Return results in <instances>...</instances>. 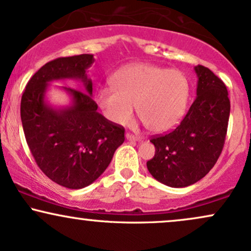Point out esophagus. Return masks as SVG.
Returning a JSON list of instances; mask_svg holds the SVG:
<instances>
[{
    "label": "esophagus",
    "mask_w": 251,
    "mask_h": 251,
    "mask_svg": "<svg viewBox=\"0 0 251 251\" xmlns=\"http://www.w3.org/2000/svg\"><path fill=\"white\" fill-rule=\"evenodd\" d=\"M126 139L129 140V142H140V140H142V138L137 137V135H133L131 133H126Z\"/></svg>",
    "instance_id": "34e87169"
}]
</instances>
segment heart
Segmentation results:
<instances>
[{
  "label": "heart",
  "mask_w": 251,
  "mask_h": 251,
  "mask_svg": "<svg viewBox=\"0 0 251 251\" xmlns=\"http://www.w3.org/2000/svg\"><path fill=\"white\" fill-rule=\"evenodd\" d=\"M113 87L98 89L96 100L109 122L125 126L133 106L144 125L155 133L178 125L188 105L190 85L180 71L152 63H132L113 74Z\"/></svg>",
  "instance_id": "1"
}]
</instances>
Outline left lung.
Listing matches in <instances>:
<instances>
[{
    "label": "left lung",
    "instance_id": "8db88e82",
    "mask_svg": "<svg viewBox=\"0 0 251 251\" xmlns=\"http://www.w3.org/2000/svg\"><path fill=\"white\" fill-rule=\"evenodd\" d=\"M197 97L179 125L150 142L155 153L150 174L171 188H185L214 168L226 140L230 100L224 82L209 68L196 66Z\"/></svg>",
    "mask_w": 251,
    "mask_h": 251
}]
</instances>
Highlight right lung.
Instances as JSON below:
<instances>
[{"label": "right lung", "instance_id": "right-lung-1", "mask_svg": "<svg viewBox=\"0 0 251 251\" xmlns=\"http://www.w3.org/2000/svg\"><path fill=\"white\" fill-rule=\"evenodd\" d=\"M93 62L92 54L47 62L30 77L21 99L25 137L37 166L68 189H82L97 180L125 140L123 126L100 114L92 99V80L86 71ZM65 78L80 79L85 92L63 88L72 103L53 108L45 100L49 82Z\"/></svg>", "mask_w": 251, "mask_h": 251}]
</instances>
